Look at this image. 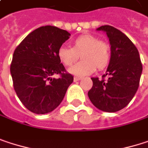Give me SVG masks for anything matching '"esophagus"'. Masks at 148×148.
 <instances>
[{"label": "esophagus", "instance_id": "34e87169", "mask_svg": "<svg viewBox=\"0 0 148 148\" xmlns=\"http://www.w3.org/2000/svg\"><path fill=\"white\" fill-rule=\"evenodd\" d=\"M79 79H81V78H80V77H78V76H74V81H78V80H79Z\"/></svg>", "mask_w": 148, "mask_h": 148}]
</instances>
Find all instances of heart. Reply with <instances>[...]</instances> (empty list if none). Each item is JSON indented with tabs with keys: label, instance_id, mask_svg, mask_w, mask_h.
<instances>
[{
	"label": "heart",
	"instance_id": "b5f03b06",
	"mask_svg": "<svg viewBox=\"0 0 148 148\" xmlns=\"http://www.w3.org/2000/svg\"><path fill=\"white\" fill-rule=\"evenodd\" d=\"M82 61L69 69L71 74L86 76L92 74L96 69H104L110 60V47L106 42L91 34H85L71 42V48L62 46L57 50L59 61L66 67H70L79 59Z\"/></svg>",
	"mask_w": 148,
	"mask_h": 148
}]
</instances>
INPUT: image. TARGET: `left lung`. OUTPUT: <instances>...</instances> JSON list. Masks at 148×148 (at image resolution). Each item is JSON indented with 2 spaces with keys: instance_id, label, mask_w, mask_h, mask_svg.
<instances>
[{
  "instance_id": "left-lung-1",
  "label": "left lung",
  "mask_w": 148,
  "mask_h": 148,
  "mask_svg": "<svg viewBox=\"0 0 148 148\" xmlns=\"http://www.w3.org/2000/svg\"><path fill=\"white\" fill-rule=\"evenodd\" d=\"M97 30L107 34L110 60L102 79L92 78V87L88 97L99 110L116 112L127 106L137 92L142 64L137 48L124 33L110 25H102ZM105 77H108L107 81Z\"/></svg>"
}]
</instances>
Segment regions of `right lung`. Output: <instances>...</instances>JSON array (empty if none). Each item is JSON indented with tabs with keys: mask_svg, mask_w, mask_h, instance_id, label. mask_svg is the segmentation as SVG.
I'll return each mask as SVG.
<instances>
[{
	"mask_svg": "<svg viewBox=\"0 0 148 148\" xmlns=\"http://www.w3.org/2000/svg\"><path fill=\"white\" fill-rule=\"evenodd\" d=\"M70 33L56 26H41L17 46L10 72L15 92L30 111L46 114L62 101L74 81L57 56V50ZM59 74L58 79L52 78Z\"/></svg>",
	"mask_w": 148,
	"mask_h": 148,
	"instance_id": "right-lung-1",
	"label": "right lung"
}]
</instances>
